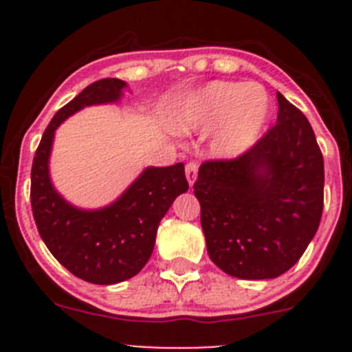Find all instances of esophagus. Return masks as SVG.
Here are the masks:
<instances>
[{"instance_id": "34e87169", "label": "esophagus", "mask_w": 352, "mask_h": 352, "mask_svg": "<svg viewBox=\"0 0 352 352\" xmlns=\"http://www.w3.org/2000/svg\"><path fill=\"white\" fill-rule=\"evenodd\" d=\"M186 177H187V182H189V186H194V182H196V179H197V163H194V162L187 163Z\"/></svg>"}]
</instances>
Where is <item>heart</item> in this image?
Wrapping results in <instances>:
<instances>
[{
    "instance_id": "b5f03b06",
    "label": "heart",
    "mask_w": 352,
    "mask_h": 352,
    "mask_svg": "<svg viewBox=\"0 0 352 352\" xmlns=\"http://www.w3.org/2000/svg\"><path fill=\"white\" fill-rule=\"evenodd\" d=\"M271 119V100L261 85L212 81L186 98L172 119L182 134L212 133L211 150L236 158L261 141Z\"/></svg>"
}]
</instances>
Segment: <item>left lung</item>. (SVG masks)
Returning a JSON list of instances; mask_svg holds the SVG:
<instances>
[{"mask_svg": "<svg viewBox=\"0 0 352 352\" xmlns=\"http://www.w3.org/2000/svg\"><path fill=\"white\" fill-rule=\"evenodd\" d=\"M278 124L247 153L206 162L194 184L209 258L239 279L289 271L317 233L324 156L301 110L278 91Z\"/></svg>", "mask_w": 352, "mask_h": 352, "instance_id": "8db88e82", "label": "left lung"}]
</instances>
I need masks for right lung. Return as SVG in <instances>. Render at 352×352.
I'll use <instances>...</instances> for the list:
<instances>
[{
    "label": "right lung",
    "mask_w": 352,
    "mask_h": 352,
    "mask_svg": "<svg viewBox=\"0 0 352 352\" xmlns=\"http://www.w3.org/2000/svg\"><path fill=\"white\" fill-rule=\"evenodd\" d=\"M126 88L117 78L85 88L52 117L32 163L30 201L38 235L67 271L94 285H117L136 276L153 254L162 218L189 189L184 163H175L146 166L116 201L98 209L78 208L56 190L49 172L56 129L81 109L117 104Z\"/></svg>",
    "instance_id": "1"
}]
</instances>
